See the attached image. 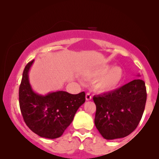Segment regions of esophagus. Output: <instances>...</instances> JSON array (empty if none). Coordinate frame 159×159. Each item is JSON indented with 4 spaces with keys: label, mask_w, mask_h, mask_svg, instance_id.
Wrapping results in <instances>:
<instances>
[{
    "label": "esophagus",
    "mask_w": 159,
    "mask_h": 159,
    "mask_svg": "<svg viewBox=\"0 0 159 159\" xmlns=\"http://www.w3.org/2000/svg\"><path fill=\"white\" fill-rule=\"evenodd\" d=\"M85 97H86V100H87V101H89V100H90L91 98H92V96H91L90 93H87L86 94Z\"/></svg>",
    "instance_id": "1"
}]
</instances>
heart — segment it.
<instances>
[{"mask_svg": "<svg viewBox=\"0 0 159 159\" xmlns=\"http://www.w3.org/2000/svg\"><path fill=\"white\" fill-rule=\"evenodd\" d=\"M88 78L94 80V87L99 92H111L119 87L123 78V70L121 67L108 66L95 69L88 74Z\"/></svg>", "mask_w": 159, "mask_h": 159, "instance_id": "obj_1", "label": "heart"}]
</instances>
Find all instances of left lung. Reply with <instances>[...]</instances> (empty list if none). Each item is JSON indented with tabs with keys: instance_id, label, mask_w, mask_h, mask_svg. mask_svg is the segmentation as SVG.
I'll list each match as a JSON object with an SVG mask.
<instances>
[{
	"instance_id": "1",
	"label": "left lung",
	"mask_w": 159,
	"mask_h": 159,
	"mask_svg": "<svg viewBox=\"0 0 159 159\" xmlns=\"http://www.w3.org/2000/svg\"><path fill=\"white\" fill-rule=\"evenodd\" d=\"M96 106L95 125L105 139L130 134L143 116L147 90L145 82L137 78L111 92L93 96Z\"/></svg>"
}]
</instances>
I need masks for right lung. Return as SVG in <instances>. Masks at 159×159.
<instances>
[{"instance_id": "obj_1", "label": "right lung", "mask_w": 159, "mask_h": 159, "mask_svg": "<svg viewBox=\"0 0 159 159\" xmlns=\"http://www.w3.org/2000/svg\"><path fill=\"white\" fill-rule=\"evenodd\" d=\"M34 60L24 69L19 87V106L27 127L42 138L61 137L73 120L76 111L85 102V93L70 94L57 91L42 96L30 87L28 72Z\"/></svg>"}]
</instances>
